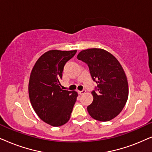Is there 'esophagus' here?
I'll return each instance as SVG.
<instances>
[{"label":"esophagus","instance_id":"obj_1","mask_svg":"<svg viewBox=\"0 0 152 152\" xmlns=\"http://www.w3.org/2000/svg\"><path fill=\"white\" fill-rule=\"evenodd\" d=\"M86 92V91L85 90H82V91H78V93L79 94H80V95H82V94H84Z\"/></svg>","mask_w":152,"mask_h":152}]
</instances>
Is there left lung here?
I'll return each mask as SVG.
<instances>
[{
	"label": "left lung",
	"instance_id": "obj_1",
	"mask_svg": "<svg viewBox=\"0 0 152 152\" xmlns=\"http://www.w3.org/2000/svg\"><path fill=\"white\" fill-rule=\"evenodd\" d=\"M77 58L88 64L92 80L97 84L92 92L93 102L87 108L89 114L101 122L113 120L128 99V81L122 65L114 56L102 48L82 50Z\"/></svg>",
	"mask_w": 152,
	"mask_h": 152
}]
</instances>
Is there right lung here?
<instances>
[{"label":"right lung","instance_id":"add662e5","mask_svg":"<svg viewBox=\"0 0 152 152\" xmlns=\"http://www.w3.org/2000/svg\"><path fill=\"white\" fill-rule=\"evenodd\" d=\"M77 50H50L37 60L30 74L28 93L32 108L42 121L53 126L69 120L76 98L75 91L62 90L64 66Z\"/></svg>","mask_w":152,"mask_h":152}]
</instances>
